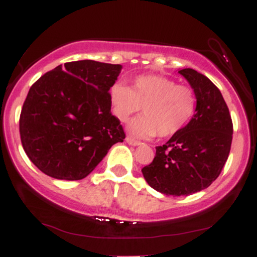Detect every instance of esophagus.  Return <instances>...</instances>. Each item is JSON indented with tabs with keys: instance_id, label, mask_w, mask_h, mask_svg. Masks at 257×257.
Segmentation results:
<instances>
[{
	"instance_id": "esophagus-1",
	"label": "esophagus",
	"mask_w": 257,
	"mask_h": 257,
	"mask_svg": "<svg viewBox=\"0 0 257 257\" xmlns=\"http://www.w3.org/2000/svg\"><path fill=\"white\" fill-rule=\"evenodd\" d=\"M125 141L129 144V145H132V146H138V145H140V144H141L140 141L134 140V139H132V138H129V137L125 138Z\"/></svg>"
}]
</instances>
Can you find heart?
<instances>
[{"label": "heart", "mask_w": 257, "mask_h": 257, "mask_svg": "<svg viewBox=\"0 0 257 257\" xmlns=\"http://www.w3.org/2000/svg\"><path fill=\"white\" fill-rule=\"evenodd\" d=\"M110 102L112 113L120 122H128L143 107L144 116L133 120L128 131L135 138L151 139L181 132L196 112L197 98L192 88L172 78L143 75L131 88L123 83L112 85Z\"/></svg>", "instance_id": "1"}]
</instances>
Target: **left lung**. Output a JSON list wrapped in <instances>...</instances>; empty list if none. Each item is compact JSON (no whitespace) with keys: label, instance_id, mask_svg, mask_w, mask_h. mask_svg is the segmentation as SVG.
Masks as SVG:
<instances>
[{"label":"left lung","instance_id":"left-lung-1","mask_svg":"<svg viewBox=\"0 0 257 257\" xmlns=\"http://www.w3.org/2000/svg\"><path fill=\"white\" fill-rule=\"evenodd\" d=\"M179 73L196 94V113L181 132L156 147L152 163L141 169L147 184L167 196H188L213 184L228 158L233 134L219 88L193 69Z\"/></svg>","mask_w":257,"mask_h":257}]
</instances>
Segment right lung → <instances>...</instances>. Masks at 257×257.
Listing matches in <instances>:
<instances>
[{"mask_svg": "<svg viewBox=\"0 0 257 257\" xmlns=\"http://www.w3.org/2000/svg\"><path fill=\"white\" fill-rule=\"evenodd\" d=\"M120 70L118 64L71 61L31 85L19 131L25 153L41 172L59 180L84 179L112 145L123 143L108 93Z\"/></svg>", "mask_w": 257, "mask_h": 257, "instance_id": "obj_1", "label": "right lung"}]
</instances>
